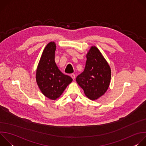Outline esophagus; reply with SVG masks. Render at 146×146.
<instances>
[{"label":"esophagus","mask_w":146,"mask_h":146,"mask_svg":"<svg viewBox=\"0 0 146 146\" xmlns=\"http://www.w3.org/2000/svg\"><path fill=\"white\" fill-rule=\"evenodd\" d=\"M70 76H71V77L73 78V80H74V79H75V77H76V76H75V74H73V73H72V74H70Z\"/></svg>","instance_id":"esophagus-1"}]
</instances>
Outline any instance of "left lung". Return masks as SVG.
<instances>
[{"label": "left lung", "mask_w": 146, "mask_h": 146, "mask_svg": "<svg viewBox=\"0 0 146 146\" xmlns=\"http://www.w3.org/2000/svg\"><path fill=\"white\" fill-rule=\"evenodd\" d=\"M84 71L76 78L78 84L91 100L97 99L108 90L111 70L108 62L96 47H92L87 55Z\"/></svg>", "instance_id": "left-lung-1"}]
</instances>
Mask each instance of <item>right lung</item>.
Here are the masks:
<instances>
[{
	"label": "right lung",
	"instance_id": "obj_1",
	"mask_svg": "<svg viewBox=\"0 0 146 146\" xmlns=\"http://www.w3.org/2000/svg\"><path fill=\"white\" fill-rule=\"evenodd\" d=\"M54 42L45 47L36 71L37 84L46 97L52 100L58 98L72 81V77L62 73L55 62Z\"/></svg>",
	"mask_w": 146,
	"mask_h": 146
}]
</instances>
